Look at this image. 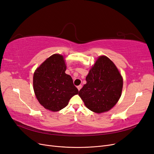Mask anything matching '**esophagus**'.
Here are the masks:
<instances>
[{"mask_svg": "<svg viewBox=\"0 0 154 154\" xmlns=\"http://www.w3.org/2000/svg\"><path fill=\"white\" fill-rule=\"evenodd\" d=\"M82 85H78V87H77V88H78V91H80L81 88H82Z\"/></svg>", "mask_w": 154, "mask_h": 154, "instance_id": "esophagus-1", "label": "esophagus"}]
</instances>
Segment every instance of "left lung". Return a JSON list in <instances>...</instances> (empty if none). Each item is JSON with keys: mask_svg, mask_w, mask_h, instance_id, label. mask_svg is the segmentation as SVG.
I'll use <instances>...</instances> for the list:
<instances>
[{"mask_svg": "<svg viewBox=\"0 0 154 154\" xmlns=\"http://www.w3.org/2000/svg\"><path fill=\"white\" fill-rule=\"evenodd\" d=\"M79 92L85 106L96 113L110 110L122 95L123 78L114 63L105 56L99 57Z\"/></svg>", "mask_w": 154, "mask_h": 154, "instance_id": "1", "label": "left lung"}]
</instances>
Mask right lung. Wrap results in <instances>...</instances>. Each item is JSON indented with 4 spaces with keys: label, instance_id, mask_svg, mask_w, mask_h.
Wrapping results in <instances>:
<instances>
[{
    "label": "right lung",
    "instance_id": "obj_1",
    "mask_svg": "<svg viewBox=\"0 0 154 154\" xmlns=\"http://www.w3.org/2000/svg\"><path fill=\"white\" fill-rule=\"evenodd\" d=\"M63 56H51L36 69L33 88L39 103L45 109L56 112L66 107L69 100L78 94L71 76L66 74Z\"/></svg>",
    "mask_w": 154,
    "mask_h": 154
}]
</instances>
